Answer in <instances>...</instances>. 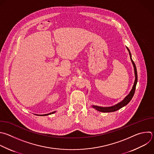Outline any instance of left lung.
I'll use <instances>...</instances> for the list:
<instances>
[{"label":"left lung","instance_id":"obj_1","mask_svg":"<svg viewBox=\"0 0 154 154\" xmlns=\"http://www.w3.org/2000/svg\"><path fill=\"white\" fill-rule=\"evenodd\" d=\"M127 49L129 51V55H130V57H131V61L132 62V64H133V66H134V68L135 75V80L134 84V86L132 87V89L130 93L125 98V99L123 101H122L121 102H120V103H119L118 104H117V105H116L113 106H111V107H100V106H92V107L94 109H97L98 111H100V112H112L116 111L121 109L123 106H126V105H128L129 103V101L131 100V99L132 98V97L134 95L135 91V88H136V85H137V80H138L137 71V68H136L135 65L134 61L132 60V59L131 58V54L130 51L128 49V48H127Z\"/></svg>","mask_w":154,"mask_h":154}]
</instances>
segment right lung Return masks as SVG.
I'll return each mask as SVG.
<instances>
[{"mask_svg":"<svg viewBox=\"0 0 154 154\" xmlns=\"http://www.w3.org/2000/svg\"><path fill=\"white\" fill-rule=\"evenodd\" d=\"M54 112H55V111H54V112H51V113H49V114H44V115H38V116H48V115H50V114H54Z\"/></svg>","mask_w":154,"mask_h":154,"instance_id":"add662e5","label":"right lung"}]
</instances>
